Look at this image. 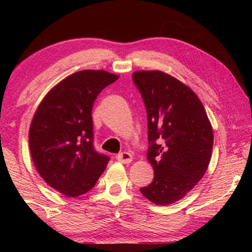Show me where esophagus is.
<instances>
[{"instance_id": "34e87169", "label": "esophagus", "mask_w": 252, "mask_h": 252, "mask_svg": "<svg viewBox=\"0 0 252 252\" xmlns=\"http://www.w3.org/2000/svg\"><path fill=\"white\" fill-rule=\"evenodd\" d=\"M117 160L121 163H130L133 160V156L129 152H122L120 155L117 156Z\"/></svg>"}]
</instances>
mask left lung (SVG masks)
<instances>
[{
	"label": "left lung",
	"mask_w": 252,
	"mask_h": 252,
	"mask_svg": "<svg viewBox=\"0 0 252 252\" xmlns=\"http://www.w3.org/2000/svg\"><path fill=\"white\" fill-rule=\"evenodd\" d=\"M132 79L148 114L147 159L155 177L140 191L158 206L179 201L209 167L213 130L201 101L188 85L159 70L135 71Z\"/></svg>",
	"instance_id": "8db88e82"
}]
</instances>
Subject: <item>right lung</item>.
Wrapping results in <instances>:
<instances>
[{"label":"right lung","mask_w":252,"mask_h":252,"mask_svg":"<svg viewBox=\"0 0 252 252\" xmlns=\"http://www.w3.org/2000/svg\"><path fill=\"white\" fill-rule=\"evenodd\" d=\"M119 75L82 70L51 89L34 113L29 131L30 152L40 176L66 197L95 186L109 158L93 148L92 108L99 93Z\"/></svg>","instance_id":"obj_1"}]
</instances>
